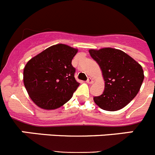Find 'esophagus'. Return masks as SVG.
Here are the masks:
<instances>
[{"instance_id":"esophagus-1","label":"esophagus","mask_w":155,"mask_h":155,"mask_svg":"<svg viewBox=\"0 0 155 155\" xmlns=\"http://www.w3.org/2000/svg\"><path fill=\"white\" fill-rule=\"evenodd\" d=\"M87 83H88V84H93V83H94V81H93V79L91 78H88L87 80Z\"/></svg>"}]
</instances>
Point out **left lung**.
Segmentation results:
<instances>
[{"label": "left lung", "mask_w": 155, "mask_h": 155, "mask_svg": "<svg viewBox=\"0 0 155 155\" xmlns=\"http://www.w3.org/2000/svg\"><path fill=\"white\" fill-rule=\"evenodd\" d=\"M89 53L99 65L105 81L104 92L94 97V102L106 111L125 107L135 98L143 83L144 75L140 64L113 48L90 50Z\"/></svg>", "instance_id": "obj_1"}]
</instances>
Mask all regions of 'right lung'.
<instances>
[{"mask_svg": "<svg viewBox=\"0 0 155 155\" xmlns=\"http://www.w3.org/2000/svg\"><path fill=\"white\" fill-rule=\"evenodd\" d=\"M78 50L65 44L47 48L28 61L23 81L34 103L43 109H55L68 102L79 86L71 62Z\"/></svg>", "mask_w": 155, "mask_h": 155, "instance_id": "add662e5", "label": "right lung"}]
</instances>
